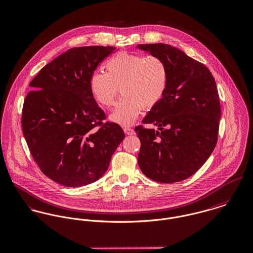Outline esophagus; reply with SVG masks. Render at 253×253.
<instances>
[{
    "mask_svg": "<svg viewBox=\"0 0 253 253\" xmlns=\"http://www.w3.org/2000/svg\"><path fill=\"white\" fill-rule=\"evenodd\" d=\"M123 131H124V133H125L126 135H133V134L135 133L134 129L129 128V127H124V128H123Z\"/></svg>",
    "mask_w": 253,
    "mask_h": 253,
    "instance_id": "1",
    "label": "esophagus"
}]
</instances>
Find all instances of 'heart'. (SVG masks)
<instances>
[{"mask_svg": "<svg viewBox=\"0 0 253 253\" xmlns=\"http://www.w3.org/2000/svg\"><path fill=\"white\" fill-rule=\"evenodd\" d=\"M105 68L90 75L89 90L99 105L111 108L120 88L123 99L110 118L122 126L133 124L142 110L154 109L167 92L169 69L162 58L122 52L109 58Z\"/></svg>", "mask_w": 253, "mask_h": 253, "instance_id": "heart-1", "label": "heart"}]
</instances>
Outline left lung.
Returning a JSON list of instances; mask_svg holds the SVG:
<instances>
[{
  "instance_id": "left-lung-1",
  "label": "left lung",
  "mask_w": 253,
  "mask_h": 253,
  "mask_svg": "<svg viewBox=\"0 0 253 253\" xmlns=\"http://www.w3.org/2000/svg\"><path fill=\"white\" fill-rule=\"evenodd\" d=\"M138 49L162 58L169 69V86L162 101L135 128L140 140L137 163L146 177L161 183L185 180L214 151L220 103L210 70L169 44H138Z\"/></svg>"
}]
</instances>
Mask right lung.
<instances>
[{"label":"right lung","instance_id":"right-lung-1","mask_svg":"<svg viewBox=\"0 0 253 253\" xmlns=\"http://www.w3.org/2000/svg\"><path fill=\"white\" fill-rule=\"evenodd\" d=\"M116 47H76L46 64L30 83L22 129L40 170L66 187L93 183L125 137L92 97L88 81Z\"/></svg>","mask_w":253,"mask_h":253}]
</instances>
